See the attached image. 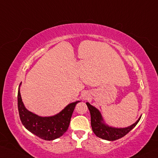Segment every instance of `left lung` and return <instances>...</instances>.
<instances>
[{"mask_svg":"<svg viewBox=\"0 0 158 158\" xmlns=\"http://www.w3.org/2000/svg\"><path fill=\"white\" fill-rule=\"evenodd\" d=\"M86 104L90 112L91 126L93 132L96 136L105 140L114 141L125 136L136 126L142 117L140 116L136 122L131 126L126 128H115L110 126L105 123L101 112L96 107L92 106L88 102H87Z\"/></svg>","mask_w":158,"mask_h":158,"instance_id":"1","label":"left lung"}]
</instances>
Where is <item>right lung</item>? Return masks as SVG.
Here are the masks:
<instances>
[{
  "label": "right lung",
  "mask_w": 158,
  "mask_h": 158,
  "mask_svg": "<svg viewBox=\"0 0 158 158\" xmlns=\"http://www.w3.org/2000/svg\"><path fill=\"white\" fill-rule=\"evenodd\" d=\"M20 86L18 91V110L20 119L25 128L44 140L51 141L62 136L69 128L75 107L81 101L69 103L62 111L53 116L41 117L29 111L25 107L22 101Z\"/></svg>",
  "instance_id": "1"
}]
</instances>
